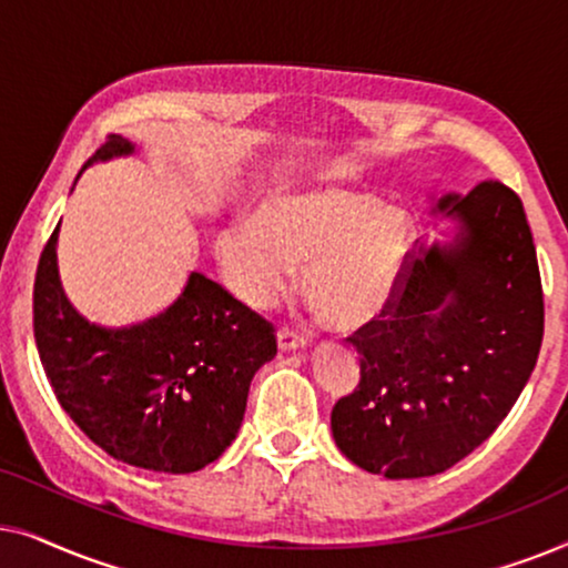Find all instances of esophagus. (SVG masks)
<instances>
[{
	"label": "esophagus",
	"mask_w": 568,
	"mask_h": 568,
	"mask_svg": "<svg viewBox=\"0 0 568 568\" xmlns=\"http://www.w3.org/2000/svg\"><path fill=\"white\" fill-rule=\"evenodd\" d=\"M276 344H278V352H297V348L307 346V341L290 328H278Z\"/></svg>",
	"instance_id": "esophagus-1"
}]
</instances>
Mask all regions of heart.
<instances>
[{
    "instance_id": "heart-1",
    "label": "heart",
    "mask_w": 568,
    "mask_h": 568,
    "mask_svg": "<svg viewBox=\"0 0 568 568\" xmlns=\"http://www.w3.org/2000/svg\"><path fill=\"white\" fill-rule=\"evenodd\" d=\"M410 245L414 224L403 209L338 185L271 196L253 224L232 222L214 240L222 274L247 307H274L300 266V292L338 331L385 313Z\"/></svg>"
}]
</instances>
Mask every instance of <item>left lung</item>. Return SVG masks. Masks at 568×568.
Returning <instances> with one entry per match:
<instances>
[{"label": "left lung", "instance_id": "obj_1", "mask_svg": "<svg viewBox=\"0 0 568 568\" xmlns=\"http://www.w3.org/2000/svg\"><path fill=\"white\" fill-rule=\"evenodd\" d=\"M449 245L410 255L385 313L348 341L359 385L333 406L341 453L385 478L437 476L504 422L542 344V286L523 201L499 181L447 193Z\"/></svg>", "mask_w": 568, "mask_h": 568}]
</instances>
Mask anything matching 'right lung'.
<instances>
[{
    "instance_id": "obj_1",
    "label": "right lung",
    "mask_w": 568,
    "mask_h": 568,
    "mask_svg": "<svg viewBox=\"0 0 568 568\" xmlns=\"http://www.w3.org/2000/svg\"><path fill=\"white\" fill-rule=\"evenodd\" d=\"M131 152L129 139L111 134L84 168ZM57 240L59 224L38 261L33 331L61 408L134 468L193 473L214 463L243 424L253 375L276 356L274 325L193 271L165 313L103 328L69 305Z\"/></svg>"
}]
</instances>
